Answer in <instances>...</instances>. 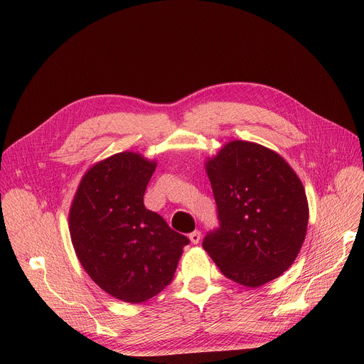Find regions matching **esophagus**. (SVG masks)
I'll return each instance as SVG.
<instances>
[{"label":"esophagus","mask_w":364,"mask_h":364,"mask_svg":"<svg viewBox=\"0 0 364 364\" xmlns=\"http://www.w3.org/2000/svg\"><path fill=\"white\" fill-rule=\"evenodd\" d=\"M189 240H191L193 245L200 243V240H201V232H200V230H195V232H192V233L189 235Z\"/></svg>","instance_id":"esophagus-1"}]
</instances>
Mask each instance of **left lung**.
Returning a JSON list of instances; mask_svg holds the SVG:
<instances>
[{"mask_svg": "<svg viewBox=\"0 0 364 364\" xmlns=\"http://www.w3.org/2000/svg\"><path fill=\"white\" fill-rule=\"evenodd\" d=\"M220 226L203 247L220 271L246 287L282 275L303 245L309 207L289 163L255 143H228L205 163Z\"/></svg>", "mask_w": 364, "mask_h": 364, "instance_id": "8db88e82", "label": "left lung"}]
</instances>
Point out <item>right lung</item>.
<instances>
[{
    "mask_svg": "<svg viewBox=\"0 0 364 364\" xmlns=\"http://www.w3.org/2000/svg\"><path fill=\"white\" fill-rule=\"evenodd\" d=\"M156 161L124 151L82 176L70 210L75 254L93 282L122 301L141 303L172 283L189 239L144 205Z\"/></svg>",
    "mask_w": 364,
    "mask_h": 364,
    "instance_id": "add662e5",
    "label": "right lung"
}]
</instances>
